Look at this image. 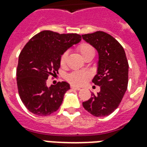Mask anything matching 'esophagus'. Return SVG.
<instances>
[{
    "label": "esophagus",
    "instance_id": "obj_1",
    "mask_svg": "<svg viewBox=\"0 0 147 147\" xmlns=\"http://www.w3.org/2000/svg\"><path fill=\"white\" fill-rule=\"evenodd\" d=\"M71 89H74V90H80V87H78V86H73V85H71Z\"/></svg>",
    "mask_w": 147,
    "mask_h": 147
}]
</instances>
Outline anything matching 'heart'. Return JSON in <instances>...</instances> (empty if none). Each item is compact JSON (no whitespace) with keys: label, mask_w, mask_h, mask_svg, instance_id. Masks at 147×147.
<instances>
[{"label":"heart","mask_w":147,"mask_h":147,"mask_svg":"<svg viewBox=\"0 0 147 147\" xmlns=\"http://www.w3.org/2000/svg\"><path fill=\"white\" fill-rule=\"evenodd\" d=\"M77 51L80 53V54L82 56V57L85 60L89 57H93L94 56V49L91 45L88 43H81L80 45L77 46ZM67 58V53L64 52L63 54L61 55L60 63L61 66H64L66 64ZM89 75L86 73V71H76L70 73L67 76V81L72 85L76 86H80L85 83L86 80L88 79Z\"/></svg>","instance_id":"b5f03b06"}]
</instances>
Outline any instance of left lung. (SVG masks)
<instances>
[{
    "label": "left lung",
    "instance_id": "8db88e82",
    "mask_svg": "<svg viewBox=\"0 0 147 147\" xmlns=\"http://www.w3.org/2000/svg\"><path fill=\"white\" fill-rule=\"evenodd\" d=\"M98 53V71L92 82L100 92L91 94L83 108L97 117L109 116L117 109L128 83V62L123 46L113 37L103 31L82 35Z\"/></svg>",
    "mask_w": 147,
    "mask_h": 147
}]
</instances>
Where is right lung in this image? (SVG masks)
Segmentation results:
<instances>
[{
  "label": "right lung",
  "mask_w": 147,
  "mask_h": 147,
  "mask_svg": "<svg viewBox=\"0 0 147 147\" xmlns=\"http://www.w3.org/2000/svg\"><path fill=\"white\" fill-rule=\"evenodd\" d=\"M78 34H59L43 30L29 40L20 52L16 68L18 92L28 110L37 116H48L60 108L66 82L47 86L49 76L58 73L61 55L81 41Z\"/></svg>",
  "instance_id": "obj_1"
}]
</instances>
